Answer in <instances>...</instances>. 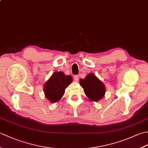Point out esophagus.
<instances>
[{
	"label": "esophagus",
	"mask_w": 148,
	"mask_h": 148,
	"mask_svg": "<svg viewBox=\"0 0 148 148\" xmlns=\"http://www.w3.org/2000/svg\"><path fill=\"white\" fill-rule=\"evenodd\" d=\"M74 79H75V81H79V76H78L77 75H76V76H74Z\"/></svg>",
	"instance_id": "34e87169"
}]
</instances>
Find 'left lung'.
Segmentation results:
<instances>
[{
    "mask_svg": "<svg viewBox=\"0 0 148 148\" xmlns=\"http://www.w3.org/2000/svg\"><path fill=\"white\" fill-rule=\"evenodd\" d=\"M79 84L83 88L86 97L92 101L98 102L105 95V85L93 73L88 74L84 79H80Z\"/></svg>",
    "mask_w": 148,
    "mask_h": 148,
    "instance_id": "8db88e82",
    "label": "left lung"
}]
</instances>
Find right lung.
Segmentation results:
<instances>
[{
	"label": "right lung",
	"mask_w": 148,
	"mask_h": 148,
	"mask_svg": "<svg viewBox=\"0 0 148 148\" xmlns=\"http://www.w3.org/2000/svg\"><path fill=\"white\" fill-rule=\"evenodd\" d=\"M71 75H65L61 71H56L52 74L44 85L46 98L51 103L58 102L65 93V89L72 81Z\"/></svg>",
	"instance_id": "1"
}]
</instances>
